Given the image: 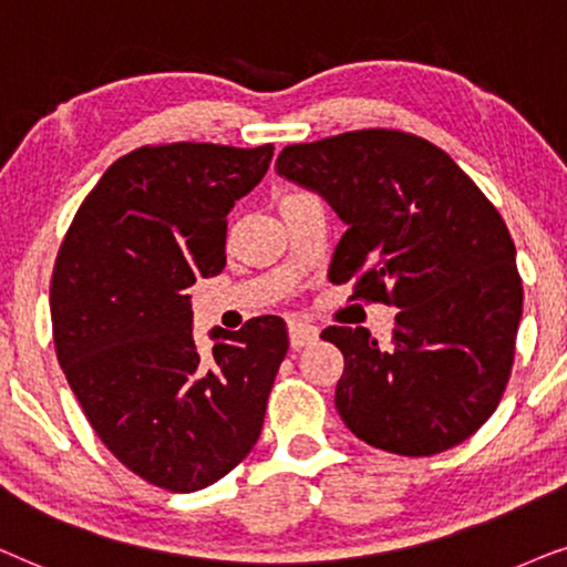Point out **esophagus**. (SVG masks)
Instances as JSON below:
<instances>
[{"mask_svg": "<svg viewBox=\"0 0 567 567\" xmlns=\"http://www.w3.org/2000/svg\"><path fill=\"white\" fill-rule=\"evenodd\" d=\"M288 334H290L292 350H300V347L311 344V342H316V339H319V329H316L313 323H306V321H290Z\"/></svg>", "mask_w": 567, "mask_h": 567, "instance_id": "1", "label": "esophagus"}]
</instances>
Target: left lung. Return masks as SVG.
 Returning a JSON list of instances; mask_svg holds the SVG:
<instances>
[{"mask_svg": "<svg viewBox=\"0 0 567 567\" xmlns=\"http://www.w3.org/2000/svg\"><path fill=\"white\" fill-rule=\"evenodd\" d=\"M275 168L347 225L331 282L399 308L389 347L362 327L321 331L344 354V425L399 456L477 433L508 383L524 308L516 246L487 196L441 147L394 130L288 145Z\"/></svg>", "mask_w": 567, "mask_h": 567, "instance_id": "obj_1", "label": "left lung"}]
</instances>
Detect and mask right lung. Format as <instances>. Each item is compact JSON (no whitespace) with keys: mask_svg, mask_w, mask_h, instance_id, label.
<instances>
[{"mask_svg":"<svg viewBox=\"0 0 567 567\" xmlns=\"http://www.w3.org/2000/svg\"><path fill=\"white\" fill-rule=\"evenodd\" d=\"M275 147L173 142L118 157L66 230L51 277L59 365L105 449L142 480L194 493L259 441L288 354L279 316L215 327L199 352L188 288L225 267V217Z\"/></svg>","mask_w":567,"mask_h":567,"instance_id":"add662e5","label":"right lung"}]
</instances>
